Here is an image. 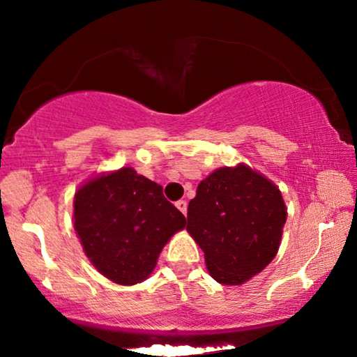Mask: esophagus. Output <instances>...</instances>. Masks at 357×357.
I'll return each instance as SVG.
<instances>
[{"label":"esophagus","mask_w":357,"mask_h":357,"mask_svg":"<svg viewBox=\"0 0 357 357\" xmlns=\"http://www.w3.org/2000/svg\"><path fill=\"white\" fill-rule=\"evenodd\" d=\"M175 206H177L180 211H182L183 214H187V208H188V204H187V202H185V199H178L177 203H175Z\"/></svg>","instance_id":"esophagus-1"}]
</instances>
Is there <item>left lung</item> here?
Returning a JSON list of instances; mask_svg holds the SVG:
<instances>
[{"instance_id": "left-lung-1", "label": "left lung", "mask_w": 357, "mask_h": 357, "mask_svg": "<svg viewBox=\"0 0 357 357\" xmlns=\"http://www.w3.org/2000/svg\"><path fill=\"white\" fill-rule=\"evenodd\" d=\"M284 222L276 185L241 164L202 180L185 224L204 252L209 275L221 284L238 286L275 258Z\"/></svg>"}]
</instances>
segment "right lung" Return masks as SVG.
Returning <instances> with one entry per match:
<instances>
[{
  "label": "right lung",
  "mask_w": 357,
  "mask_h": 357,
  "mask_svg": "<svg viewBox=\"0 0 357 357\" xmlns=\"http://www.w3.org/2000/svg\"><path fill=\"white\" fill-rule=\"evenodd\" d=\"M185 222L162 187L130 167L92 178L75 197L81 245L92 265L116 284L144 281Z\"/></svg>",
  "instance_id": "right-lung-1"
}]
</instances>
